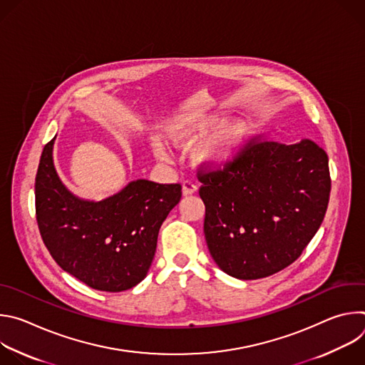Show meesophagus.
<instances>
[{"mask_svg":"<svg viewBox=\"0 0 365 365\" xmlns=\"http://www.w3.org/2000/svg\"><path fill=\"white\" fill-rule=\"evenodd\" d=\"M196 190H197V186H196L195 182H192V180H183V182H182V192H183L185 196L192 195V193H195Z\"/></svg>","mask_w":365,"mask_h":365,"instance_id":"1","label":"esophagus"}]
</instances>
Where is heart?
<instances>
[{
	"label": "heart",
	"mask_w": 365,
	"mask_h": 365,
	"mask_svg": "<svg viewBox=\"0 0 365 365\" xmlns=\"http://www.w3.org/2000/svg\"><path fill=\"white\" fill-rule=\"evenodd\" d=\"M222 118L212 114H195L183 117L176 121L170 128V137L176 144L180 145H192L199 140L210 135L215 131ZM245 137V130L240 123H231L217 131L212 137L206 138L195 153V159L207 166H221L227 163L234 153L241 145ZM151 148L159 159H169V150L166 144L158 138H151Z\"/></svg>",
	"instance_id": "1"
}]
</instances>
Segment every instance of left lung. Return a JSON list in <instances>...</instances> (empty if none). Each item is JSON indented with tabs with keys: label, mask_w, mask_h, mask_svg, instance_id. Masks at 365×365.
<instances>
[{
	"label": "left lung",
	"mask_w": 365,
	"mask_h": 365,
	"mask_svg": "<svg viewBox=\"0 0 365 365\" xmlns=\"http://www.w3.org/2000/svg\"><path fill=\"white\" fill-rule=\"evenodd\" d=\"M196 176L207 248L222 272L241 280L296 262L327 214L328 154L310 140L286 145L254 137L222 168Z\"/></svg>",
	"instance_id": "left-lung-1"
}]
</instances>
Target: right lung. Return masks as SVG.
<instances>
[{
	"mask_svg": "<svg viewBox=\"0 0 365 365\" xmlns=\"http://www.w3.org/2000/svg\"><path fill=\"white\" fill-rule=\"evenodd\" d=\"M53 143L36 175V220L50 255L69 274L102 292H123L147 274L159 230L179 203V183L135 180L99 202L73 196L53 166Z\"/></svg>",
	"mask_w": 365,
	"mask_h": 365,
	"instance_id": "1",
	"label": "right lung"
}]
</instances>
